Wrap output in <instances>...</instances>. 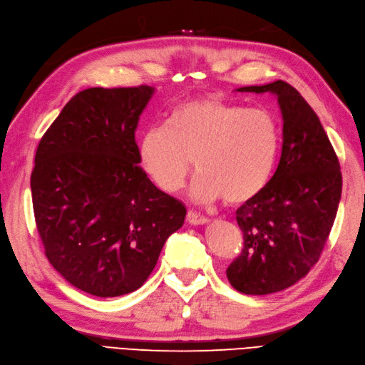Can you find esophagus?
<instances>
[{"mask_svg": "<svg viewBox=\"0 0 365 365\" xmlns=\"http://www.w3.org/2000/svg\"><path fill=\"white\" fill-rule=\"evenodd\" d=\"M186 222L191 223V225H205V223H208L210 220L202 216V214L195 212V211H188V214H186Z\"/></svg>", "mask_w": 365, "mask_h": 365, "instance_id": "obj_1", "label": "esophagus"}]
</instances>
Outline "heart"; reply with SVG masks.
I'll use <instances>...</instances> for the list:
<instances>
[{
    "instance_id": "obj_1",
    "label": "heart",
    "mask_w": 365,
    "mask_h": 365,
    "mask_svg": "<svg viewBox=\"0 0 365 365\" xmlns=\"http://www.w3.org/2000/svg\"><path fill=\"white\" fill-rule=\"evenodd\" d=\"M279 149L280 128L272 110L205 96L182 101L166 125L146 129L138 160L149 180L168 194L183 188L195 160L200 175L191 186L194 200L244 203L272 180Z\"/></svg>"
}]
</instances>
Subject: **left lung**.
Masks as SVG:
<instances>
[{
    "label": "left lung",
    "instance_id": "1",
    "mask_svg": "<svg viewBox=\"0 0 365 365\" xmlns=\"http://www.w3.org/2000/svg\"><path fill=\"white\" fill-rule=\"evenodd\" d=\"M237 92H272L282 110V149L265 190L236 211L244 250L227 268L244 294L280 292L319 260L338 212L342 174L338 155L312 106L277 80Z\"/></svg>",
    "mask_w": 365,
    "mask_h": 365
}]
</instances>
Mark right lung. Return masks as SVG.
Wrapping results in <instances>:
<instances>
[{
	"label": "right lung",
	"instance_id": "obj_1",
	"mask_svg": "<svg viewBox=\"0 0 365 365\" xmlns=\"http://www.w3.org/2000/svg\"><path fill=\"white\" fill-rule=\"evenodd\" d=\"M154 88H89L41 137L31 190L46 257L69 284L98 297L135 292L185 205L149 180L135 129Z\"/></svg>",
	"mask_w": 365,
	"mask_h": 365
}]
</instances>
